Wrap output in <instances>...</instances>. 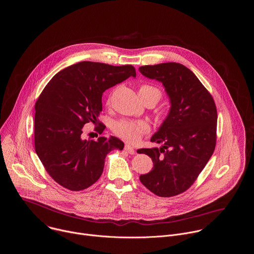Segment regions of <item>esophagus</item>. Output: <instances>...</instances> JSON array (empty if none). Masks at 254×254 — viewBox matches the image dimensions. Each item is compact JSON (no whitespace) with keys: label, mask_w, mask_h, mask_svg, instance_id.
Instances as JSON below:
<instances>
[{"label":"esophagus","mask_w":254,"mask_h":254,"mask_svg":"<svg viewBox=\"0 0 254 254\" xmlns=\"http://www.w3.org/2000/svg\"><path fill=\"white\" fill-rule=\"evenodd\" d=\"M124 149H125L128 153H130V154H134V153H135V149H134V147H133V146H131L130 145H125Z\"/></svg>","instance_id":"34e87169"}]
</instances>
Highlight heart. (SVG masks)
<instances>
[{"instance_id": "1", "label": "heart", "mask_w": 254, "mask_h": 254, "mask_svg": "<svg viewBox=\"0 0 254 254\" xmlns=\"http://www.w3.org/2000/svg\"><path fill=\"white\" fill-rule=\"evenodd\" d=\"M139 96L140 98L152 97L157 103L161 98V92L158 88L144 84L139 88ZM113 132L128 143L137 142L143 134L148 130V125L144 121H135V120H118L113 124L112 127Z\"/></svg>"}]
</instances>
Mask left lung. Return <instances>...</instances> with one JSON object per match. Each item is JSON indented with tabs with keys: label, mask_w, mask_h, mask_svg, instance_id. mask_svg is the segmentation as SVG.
<instances>
[{
	"label": "left lung",
	"mask_w": 254,
	"mask_h": 254,
	"mask_svg": "<svg viewBox=\"0 0 254 254\" xmlns=\"http://www.w3.org/2000/svg\"><path fill=\"white\" fill-rule=\"evenodd\" d=\"M140 72L162 83L170 110L151 137L161 147L142 148L153 168L140 181L158 196L187 190L210 159L216 145L217 109L210 93L188 67L177 63L144 65Z\"/></svg>",
	"instance_id": "obj_1"
}]
</instances>
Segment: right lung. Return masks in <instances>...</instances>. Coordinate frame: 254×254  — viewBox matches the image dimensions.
Segmentation results:
<instances>
[{
	"label": "right lung",
	"instance_id": "add662e5",
	"mask_svg": "<svg viewBox=\"0 0 254 254\" xmlns=\"http://www.w3.org/2000/svg\"><path fill=\"white\" fill-rule=\"evenodd\" d=\"M131 76L136 77L132 65L81 62L57 73L44 88L35 104V151L49 175L64 188H89L101 177L108 153L123 149L116 137L87 141L82 133L87 123L104 131L98 119L103 93Z\"/></svg>",
	"mask_w": 254,
	"mask_h": 254
}]
</instances>
